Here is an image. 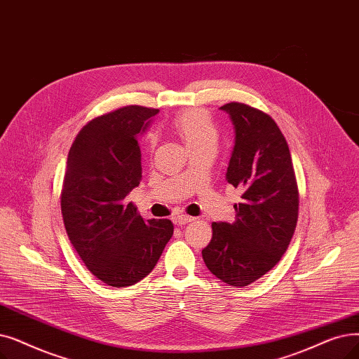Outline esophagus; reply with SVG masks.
<instances>
[{
	"label": "esophagus",
	"mask_w": 359,
	"mask_h": 359,
	"mask_svg": "<svg viewBox=\"0 0 359 359\" xmlns=\"http://www.w3.org/2000/svg\"><path fill=\"white\" fill-rule=\"evenodd\" d=\"M194 220H195V218H194V217H191V215L180 214V215H177V217H176L175 223H176L177 226H184V224H188V223H191V222H194Z\"/></svg>",
	"instance_id": "esophagus-1"
}]
</instances>
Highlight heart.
I'll use <instances>...</instances> for the list:
<instances>
[{"mask_svg":"<svg viewBox=\"0 0 359 359\" xmlns=\"http://www.w3.org/2000/svg\"><path fill=\"white\" fill-rule=\"evenodd\" d=\"M173 128L189 151L201 147L215 148L218 144V129L211 116L204 110L194 108V110L176 114L173 118ZM154 142L155 139L151 136L149 144L154 145Z\"/></svg>","mask_w":359,"mask_h":359,"instance_id":"heart-1","label":"heart"}]
</instances>
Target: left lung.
I'll return each instance as SVG.
<instances>
[{
    "label": "left lung",
    "instance_id": "left-lung-1",
    "mask_svg": "<svg viewBox=\"0 0 359 359\" xmlns=\"http://www.w3.org/2000/svg\"><path fill=\"white\" fill-rule=\"evenodd\" d=\"M235 126L226 179L243 191L235 223H212L202 249L208 270L243 287L269 273L286 252L298 223L299 192L290 151L276 121L242 102L220 107Z\"/></svg>",
    "mask_w": 359,
    "mask_h": 359
}]
</instances>
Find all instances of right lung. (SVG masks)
<instances>
[{
  "mask_svg": "<svg viewBox=\"0 0 359 359\" xmlns=\"http://www.w3.org/2000/svg\"><path fill=\"white\" fill-rule=\"evenodd\" d=\"M155 108L128 105L92 118L69 151L61 214L86 269L108 286L126 287L147 277L173 236V223L145 222L126 201L142 179L137 133Z\"/></svg>",
  "mask_w": 359,
  "mask_h": 359,
  "instance_id": "obj_1",
  "label": "right lung"
}]
</instances>
